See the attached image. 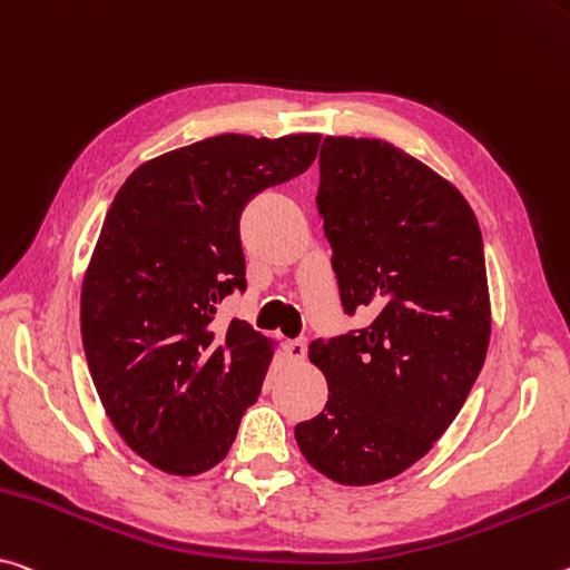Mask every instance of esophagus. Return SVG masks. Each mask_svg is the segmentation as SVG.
<instances>
[{"instance_id":"1","label":"esophagus","mask_w":570,"mask_h":570,"mask_svg":"<svg viewBox=\"0 0 570 570\" xmlns=\"http://www.w3.org/2000/svg\"><path fill=\"white\" fill-rule=\"evenodd\" d=\"M286 352H288V357L299 363V360H304V355H306V340H304V337L288 340V342H286Z\"/></svg>"}]
</instances>
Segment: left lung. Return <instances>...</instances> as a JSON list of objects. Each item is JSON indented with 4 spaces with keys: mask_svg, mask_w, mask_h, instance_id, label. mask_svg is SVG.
<instances>
[{
    "mask_svg": "<svg viewBox=\"0 0 570 570\" xmlns=\"http://www.w3.org/2000/svg\"><path fill=\"white\" fill-rule=\"evenodd\" d=\"M317 210L342 309L370 324L312 342L330 399L294 436L330 480L375 484L429 454L484 365L482 230L454 185L383 139L324 137Z\"/></svg>",
    "mask_w": 570,
    "mask_h": 570,
    "instance_id": "1",
    "label": "left lung"
}]
</instances>
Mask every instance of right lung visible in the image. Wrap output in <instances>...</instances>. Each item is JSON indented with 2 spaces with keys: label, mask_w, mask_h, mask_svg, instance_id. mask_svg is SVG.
Returning a JSON list of instances; mask_svg holds the SVG:
<instances>
[{
  "label": "right lung",
  "mask_w": 570,
  "mask_h": 570,
  "mask_svg": "<svg viewBox=\"0 0 570 570\" xmlns=\"http://www.w3.org/2000/svg\"><path fill=\"white\" fill-rule=\"evenodd\" d=\"M320 139L195 141L144 161L108 207L80 334L114 429L161 472L193 476L223 462L258 399L271 342L240 320L215 327V312L246 292L243 207L309 169Z\"/></svg>",
  "instance_id": "1"
}]
</instances>
